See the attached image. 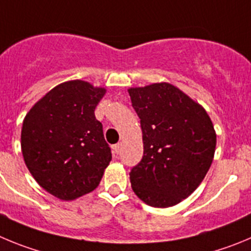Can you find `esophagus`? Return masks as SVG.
<instances>
[{"label": "esophagus", "instance_id": "1", "mask_svg": "<svg viewBox=\"0 0 251 251\" xmlns=\"http://www.w3.org/2000/svg\"><path fill=\"white\" fill-rule=\"evenodd\" d=\"M112 149H114V152H115V153H119V152H120L121 145H120V144H116V145L112 146Z\"/></svg>", "mask_w": 251, "mask_h": 251}]
</instances>
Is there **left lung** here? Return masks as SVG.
I'll return each mask as SVG.
<instances>
[{
    "label": "left lung",
    "instance_id": "8db88e82",
    "mask_svg": "<svg viewBox=\"0 0 251 251\" xmlns=\"http://www.w3.org/2000/svg\"><path fill=\"white\" fill-rule=\"evenodd\" d=\"M140 117L144 155L131 169L134 193L153 207L191 195L213 162L216 134L202 106L168 82L128 89Z\"/></svg>",
    "mask_w": 251,
    "mask_h": 251
}]
</instances>
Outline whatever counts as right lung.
<instances>
[{"mask_svg": "<svg viewBox=\"0 0 251 251\" xmlns=\"http://www.w3.org/2000/svg\"><path fill=\"white\" fill-rule=\"evenodd\" d=\"M106 90L86 81L60 83L25 117L21 149L33 179L61 200H74L99 186L111 161L95 109Z\"/></svg>", "mask_w": 251, "mask_h": 251, "instance_id": "add662e5", "label": "right lung"}]
</instances>
